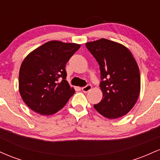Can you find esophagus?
Listing matches in <instances>:
<instances>
[{
	"label": "esophagus",
	"mask_w": 160,
	"mask_h": 160,
	"mask_svg": "<svg viewBox=\"0 0 160 160\" xmlns=\"http://www.w3.org/2000/svg\"><path fill=\"white\" fill-rule=\"evenodd\" d=\"M91 89H92V85H90V84H88V85H86V86L82 87V91L84 92H89Z\"/></svg>",
	"instance_id": "34e87169"
}]
</instances>
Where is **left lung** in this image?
I'll use <instances>...</instances> for the list:
<instances>
[{
    "label": "left lung",
    "mask_w": 160,
    "mask_h": 160,
    "mask_svg": "<svg viewBox=\"0 0 160 160\" xmlns=\"http://www.w3.org/2000/svg\"><path fill=\"white\" fill-rule=\"evenodd\" d=\"M98 62L103 98L95 109L108 119L126 115L136 103L141 89L138 66L132 52L123 45L102 39L86 43Z\"/></svg>",
    "instance_id": "obj_1"
}]
</instances>
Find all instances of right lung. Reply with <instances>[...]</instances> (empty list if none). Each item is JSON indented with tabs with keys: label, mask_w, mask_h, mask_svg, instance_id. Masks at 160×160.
<instances>
[{
	"label": "right lung",
	"mask_w": 160,
	"mask_h": 160,
	"mask_svg": "<svg viewBox=\"0 0 160 160\" xmlns=\"http://www.w3.org/2000/svg\"><path fill=\"white\" fill-rule=\"evenodd\" d=\"M80 47L52 40L25 57L19 70V89L28 107L41 115H51L65 105L75 92L65 80V65Z\"/></svg>",
	"instance_id": "obj_1"
}]
</instances>
